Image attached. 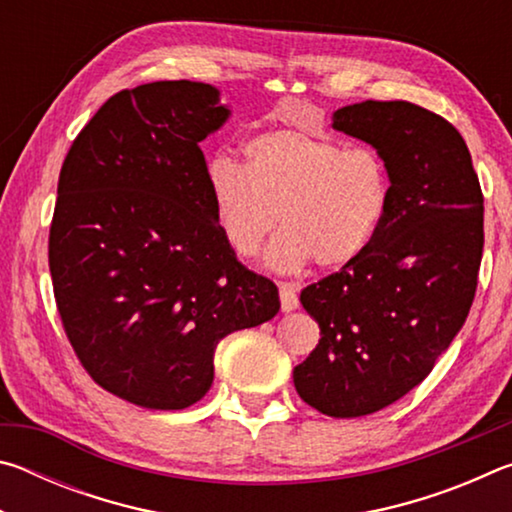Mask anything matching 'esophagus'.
Instances as JSON below:
<instances>
[{
  "label": "esophagus",
  "instance_id": "obj_1",
  "mask_svg": "<svg viewBox=\"0 0 512 512\" xmlns=\"http://www.w3.org/2000/svg\"><path fill=\"white\" fill-rule=\"evenodd\" d=\"M280 302L282 311H293L298 309V287L293 282H280Z\"/></svg>",
  "mask_w": 512,
  "mask_h": 512
}]
</instances>
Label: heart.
<instances>
[{"mask_svg":"<svg viewBox=\"0 0 512 512\" xmlns=\"http://www.w3.org/2000/svg\"><path fill=\"white\" fill-rule=\"evenodd\" d=\"M216 221L239 255L266 253L275 271H298L316 259L339 268L366 253L386 219L393 178L381 153L332 137L275 128L244 144V167L214 158L207 167Z\"/></svg>","mask_w":512,"mask_h":512,"instance_id":"1","label":"heart"}]
</instances>
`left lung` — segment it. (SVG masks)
Listing matches in <instances>:
<instances>
[{"instance_id": "8db88e82", "label": "left lung", "mask_w": 512, "mask_h": 512, "mask_svg": "<svg viewBox=\"0 0 512 512\" xmlns=\"http://www.w3.org/2000/svg\"><path fill=\"white\" fill-rule=\"evenodd\" d=\"M332 126L381 153L393 198L366 253L302 289L320 341L293 384L316 411L361 418L418 386L463 327L483 255V194L461 133L436 112L361 101L336 110Z\"/></svg>"}]
</instances>
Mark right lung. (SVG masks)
<instances>
[{
    "mask_svg": "<svg viewBox=\"0 0 512 512\" xmlns=\"http://www.w3.org/2000/svg\"><path fill=\"white\" fill-rule=\"evenodd\" d=\"M230 110L196 81L121 90L76 137L58 178L49 271L88 375L144 409L196 404L223 336L280 311L216 221L201 144Z\"/></svg>",
    "mask_w": 512,
    "mask_h": 512,
    "instance_id": "add662e5",
    "label": "right lung"
}]
</instances>
